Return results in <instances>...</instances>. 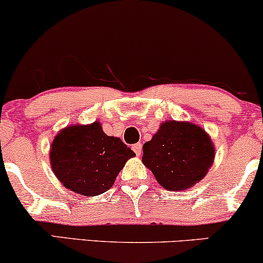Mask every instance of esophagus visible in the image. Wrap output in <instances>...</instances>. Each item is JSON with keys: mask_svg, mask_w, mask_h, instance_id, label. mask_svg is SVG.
<instances>
[{"mask_svg": "<svg viewBox=\"0 0 263 263\" xmlns=\"http://www.w3.org/2000/svg\"><path fill=\"white\" fill-rule=\"evenodd\" d=\"M132 151L136 153V155H141L142 152V143H136V144L132 145Z\"/></svg>", "mask_w": 263, "mask_h": 263, "instance_id": "obj_1", "label": "esophagus"}]
</instances>
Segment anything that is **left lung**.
I'll list each match as a JSON object with an SVG mask.
<instances>
[{"label": "left lung", "instance_id": "1", "mask_svg": "<svg viewBox=\"0 0 263 263\" xmlns=\"http://www.w3.org/2000/svg\"><path fill=\"white\" fill-rule=\"evenodd\" d=\"M208 134L191 122L166 121L143 145V164L168 191H183L201 181L214 162Z\"/></svg>", "mask_w": 263, "mask_h": 263}]
</instances>
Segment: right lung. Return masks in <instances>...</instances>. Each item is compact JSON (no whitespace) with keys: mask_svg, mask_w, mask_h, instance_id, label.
Masks as SVG:
<instances>
[{"mask_svg":"<svg viewBox=\"0 0 263 263\" xmlns=\"http://www.w3.org/2000/svg\"><path fill=\"white\" fill-rule=\"evenodd\" d=\"M135 155L120 138L105 135L97 121L64 128L55 136L49 153L53 172L63 185L86 197L110 189Z\"/></svg>","mask_w":263,"mask_h":263,"instance_id":"1","label":"right lung"}]
</instances>
